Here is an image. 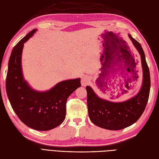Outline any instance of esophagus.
Wrapping results in <instances>:
<instances>
[{
  "label": "esophagus",
  "instance_id": "1",
  "mask_svg": "<svg viewBox=\"0 0 159 159\" xmlns=\"http://www.w3.org/2000/svg\"><path fill=\"white\" fill-rule=\"evenodd\" d=\"M90 81V78L89 77L87 76V75H85L84 77H82V78H81V85L82 86H86L87 85Z\"/></svg>",
  "mask_w": 159,
  "mask_h": 159
}]
</instances>
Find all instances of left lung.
<instances>
[{
	"instance_id": "obj_1",
	"label": "left lung",
	"mask_w": 159,
	"mask_h": 159,
	"mask_svg": "<svg viewBox=\"0 0 159 159\" xmlns=\"http://www.w3.org/2000/svg\"><path fill=\"white\" fill-rule=\"evenodd\" d=\"M133 45L141 55L143 71L142 88L134 98L121 103L111 102L99 98L89 86H86L87 102L89 119L93 124L109 130H120L135 123L145 109L151 88L150 72L145 53L140 43L129 34ZM109 68L105 74H111Z\"/></svg>"
}]
</instances>
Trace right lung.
I'll use <instances>...</instances> for the list:
<instances>
[{"mask_svg": "<svg viewBox=\"0 0 159 159\" xmlns=\"http://www.w3.org/2000/svg\"><path fill=\"white\" fill-rule=\"evenodd\" d=\"M32 30L14 47L6 79L7 93L11 106L20 121L38 131H48L64 121L69 96L81 86L80 78L61 81L50 90L39 92L24 80L21 56L25 43L35 33Z\"/></svg>", "mask_w": 159, "mask_h": 159, "instance_id": "add662e5", "label": "right lung"}]
</instances>
